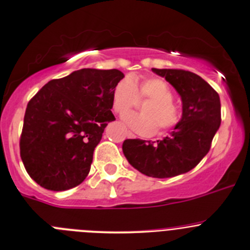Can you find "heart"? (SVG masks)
<instances>
[{"label":"heart","instance_id":"obj_1","mask_svg":"<svg viewBox=\"0 0 250 250\" xmlns=\"http://www.w3.org/2000/svg\"><path fill=\"white\" fill-rule=\"evenodd\" d=\"M138 100H149L142 107L143 114L124 115L125 124L142 136H151L160 130L175 127L180 122V111L173 101V93L165 81L146 79L141 82L136 77H126L115 84L112 93V104L117 113L125 114L138 104Z\"/></svg>","mask_w":250,"mask_h":250}]
</instances>
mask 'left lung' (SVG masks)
Instances as JSON below:
<instances>
[{"instance_id": "1", "label": "left lung", "mask_w": 250, "mask_h": 250, "mask_svg": "<svg viewBox=\"0 0 250 250\" xmlns=\"http://www.w3.org/2000/svg\"><path fill=\"white\" fill-rule=\"evenodd\" d=\"M181 96L182 117L162 141L126 139L123 152L133 168L146 176L173 178L193 169L211 147L221 125L219 95L197 74L180 69H155Z\"/></svg>"}]
</instances>
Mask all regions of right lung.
<instances>
[{"instance_id":"add662e5","label":"right lung","mask_w":250,"mask_h":250,"mask_svg":"<svg viewBox=\"0 0 250 250\" xmlns=\"http://www.w3.org/2000/svg\"><path fill=\"white\" fill-rule=\"evenodd\" d=\"M124 74L81 69L51 80L29 100L20 137V156L37 184L66 190L87 178L94 149L115 120L112 93Z\"/></svg>"}]
</instances>
